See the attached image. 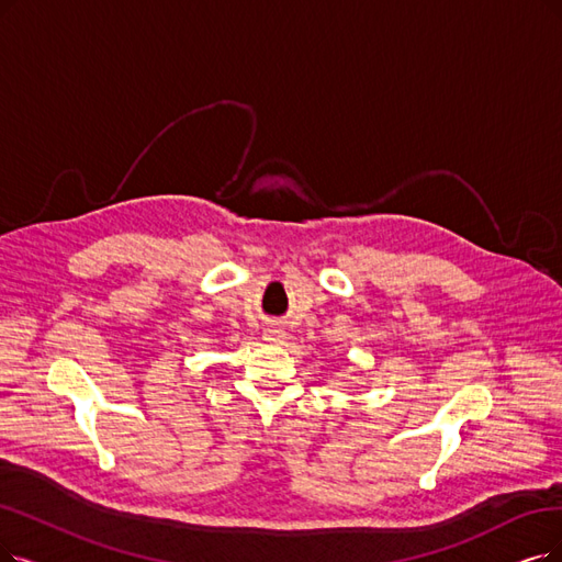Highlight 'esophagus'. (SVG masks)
<instances>
[{"mask_svg":"<svg viewBox=\"0 0 562 562\" xmlns=\"http://www.w3.org/2000/svg\"><path fill=\"white\" fill-rule=\"evenodd\" d=\"M262 339L265 341H269V344H281L283 339H285V331L281 329V327H267L265 331H262Z\"/></svg>","mask_w":562,"mask_h":562,"instance_id":"esophagus-1","label":"esophagus"}]
</instances>
